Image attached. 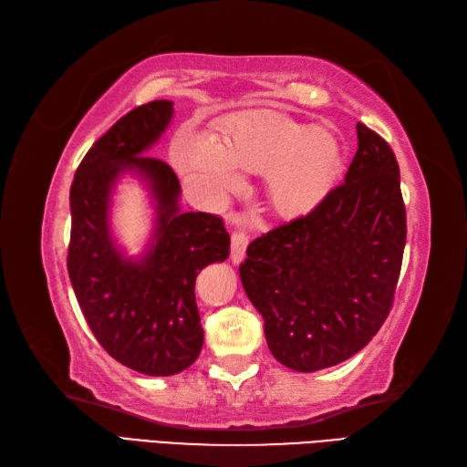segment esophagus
<instances>
[{"label": "esophagus", "mask_w": 467, "mask_h": 467, "mask_svg": "<svg viewBox=\"0 0 467 467\" xmlns=\"http://www.w3.org/2000/svg\"><path fill=\"white\" fill-rule=\"evenodd\" d=\"M247 244H249V237L242 230L232 232V261L234 264H240V261H244Z\"/></svg>", "instance_id": "34e87169"}]
</instances>
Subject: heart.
Wrapping results in <instances>:
<instances>
[{"label":"heart","instance_id":"1","mask_svg":"<svg viewBox=\"0 0 467 467\" xmlns=\"http://www.w3.org/2000/svg\"><path fill=\"white\" fill-rule=\"evenodd\" d=\"M340 142L327 129H306L279 112H249L220 142L196 132L178 136L172 161L192 184L215 196L240 190L245 172L265 174L267 198L283 215L313 212L333 190Z\"/></svg>","mask_w":467,"mask_h":467}]
</instances>
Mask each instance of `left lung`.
I'll list each match as a JSON object with an SVG mask.
<instances>
[{
	"mask_svg": "<svg viewBox=\"0 0 467 467\" xmlns=\"http://www.w3.org/2000/svg\"><path fill=\"white\" fill-rule=\"evenodd\" d=\"M345 182L313 212L247 245L240 277L281 365L315 372L367 347L394 301L406 245L400 168L390 144L357 124Z\"/></svg>",
	"mask_w": 467,
	"mask_h": 467,
	"instance_id": "left-lung-1",
	"label": "left lung"
}]
</instances>
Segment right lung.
Here are the masks:
<instances>
[{
  "label": "right lung",
  "instance_id": "right-lung-1",
  "mask_svg": "<svg viewBox=\"0 0 467 467\" xmlns=\"http://www.w3.org/2000/svg\"><path fill=\"white\" fill-rule=\"evenodd\" d=\"M172 115V100H152L127 112L90 146L69 194L67 269L78 306L100 347L148 377L178 374L198 358L203 328L196 277L230 255L223 220L203 212L182 213L174 170L146 156ZM124 171L148 181L157 202L155 235L140 260L124 258L108 227L109 192Z\"/></svg>",
  "mask_w": 467,
  "mask_h": 467
}]
</instances>
